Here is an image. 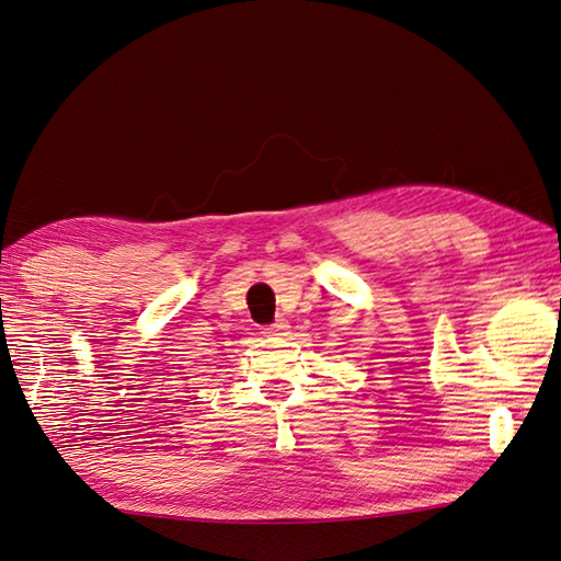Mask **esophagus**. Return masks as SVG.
<instances>
[{
	"instance_id": "34e87169",
	"label": "esophagus",
	"mask_w": 561,
	"mask_h": 561,
	"mask_svg": "<svg viewBox=\"0 0 561 561\" xmlns=\"http://www.w3.org/2000/svg\"><path fill=\"white\" fill-rule=\"evenodd\" d=\"M288 329H290V324L285 322V319H276V322L268 324V327L264 329V334H273V336H285V334H288Z\"/></svg>"
}]
</instances>
